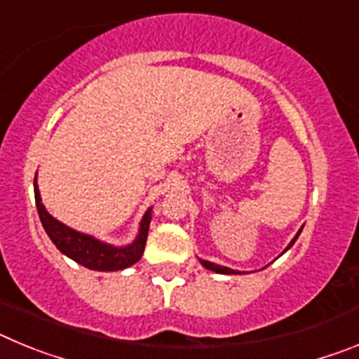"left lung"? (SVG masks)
<instances>
[{"instance_id": "8db88e82", "label": "left lung", "mask_w": 359, "mask_h": 359, "mask_svg": "<svg viewBox=\"0 0 359 359\" xmlns=\"http://www.w3.org/2000/svg\"><path fill=\"white\" fill-rule=\"evenodd\" d=\"M300 231H302V228H300V230H298V233H297V236L293 237V241H291V243L287 244V248L284 250V252H287V250H290L291 246H293L294 241H297V239H298V236H300ZM199 262H201V264L205 266V268H207V269H210V271H215V273H223V275H237V273H241V271H237V269H230V268H226V266L214 264V262H210V261H203V259H199Z\"/></svg>"}]
</instances>
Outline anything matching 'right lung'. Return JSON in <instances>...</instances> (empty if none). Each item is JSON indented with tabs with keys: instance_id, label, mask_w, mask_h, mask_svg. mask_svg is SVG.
I'll return each mask as SVG.
<instances>
[{
	"instance_id": "obj_1",
	"label": "right lung",
	"mask_w": 359,
	"mask_h": 359,
	"mask_svg": "<svg viewBox=\"0 0 359 359\" xmlns=\"http://www.w3.org/2000/svg\"><path fill=\"white\" fill-rule=\"evenodd\" d=\"M34 194H36V207L39 212V219L43 223L44 231L48 233L52 243L55 244L59 252L65 253L66 257L73 259L75 262L82 264L84 268L97 269V271H118L133 266L140 261L144 253L145 243H147L149 223H151L152 212L149 208L140 221V230L138 236L128 246H113V244L102 243L95 239L93 236L82 233V231L73 230L66 226L61 221L46 212L43 201H41L39 187H37V174L34 180Z\"/></svg>"
}]
</instances>
